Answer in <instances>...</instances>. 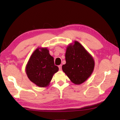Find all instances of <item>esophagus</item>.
<instances>
[{"label":"esophagus","mask_w":120,"mask_h":120,"mask_svg":"<svg viewBox=\"0 0 120 120\" xmlns=\"http://www.w3.org/2000/svg\"><path fill=\"white\" fill-rule=\"evenodd\" d=\"M59 70H62V65L60 64L59 66Z\"/></svg>","instance_id":"34e87169"}]
</instances>
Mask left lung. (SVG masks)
<instances>
[{
	"mask_svg": "<svg viewBox=\"0 0 120 120\" xmlns=\"http://www.w3.org/2000/svg\"><path fill=\"white\" fill-rule=\"evenodd\" d=\"M66 64L62 69L71 82L76 85L85 82L94 71L95 61L92 55L77 41L67 46Z\"/></svg>",
	"mask_w": 120,
	"mask_h": 120,
	"instance_id": "1",
	"label": "left lung"
}]
</instances>
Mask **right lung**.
<instances>
[{"instance_id":"1","label":"right lung","mask_w":120,"mask_h":120,"mask_svg":"<svg viewBox=\"0 0 120 120\" xmlns=\"http://www.w3.org/2000/svg\"><path fill=\"white\" fill-rule=\"evenodd\" d=\"M59 68L55 66L54 58L47 48H38L32 54L26 66L28 78L36 86L46 87L49 85Z\"/></svg>"}]
</instances>
